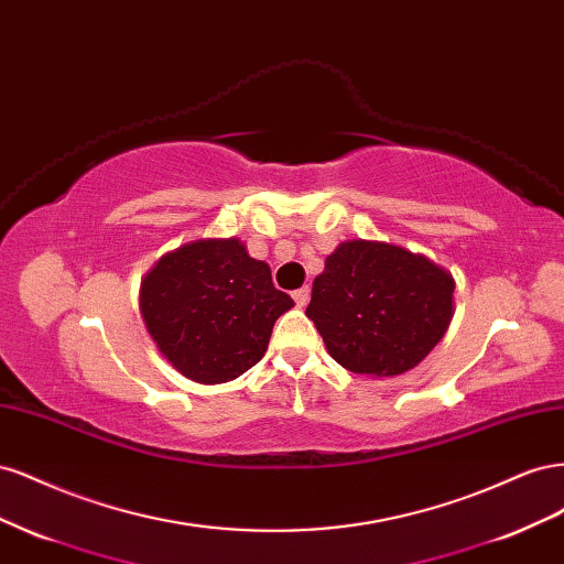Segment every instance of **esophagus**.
<instances>
[{"label":"esophagus","mask_w":564,"mask_h":564,"mask_svg":"<svg viewBox=\"0 0 564 564\" xmlns=\"http://www.w3.org/2000/svg\"><path fill=\"white\" fill-rule=\"evenodd\" d=\"M292 296H294V301H296L299 308H303V305H308V301H311V286H301V289H296V292H294Z\"/></svg>","instance_id":"34e87169"}]
</instances>
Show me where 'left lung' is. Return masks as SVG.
I'll return each mask as SVG.
<instances>
[{
	"instance_id": "8db88e82",
	"label": "left lung",
	"mask_w": 564,
	"mask_h": 564,
	"mask_svg": "<svg viewBox=\"0 0 564 564\" xmlns=\"http://www.w3.org/2000/svg\"><path fill=\"white\" fill-rule=\"evenodd\" d=\"M305 315L340 367L371 379L400 377L449 329L454 278L423 253L348 240L324 261Z\"/></svg>"
}]
</instances>
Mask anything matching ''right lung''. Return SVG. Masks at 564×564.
I'll list each match as a JSON object with an SVG mask.
<instances>
[{"label":"right lung","mask_w":564,"mask_h":564,"mask_svg":"<svg viewBox=\"0 0 564 564\" xmlns=\"http://www.w3.org/2000/svg\"><path fill=\"white\" fill-rule=\"evenodd\" d=\"M270 265L237 237L187 242L148 270L139 308L164 360L195 383L242 377L261 360L275 319L292 308Z\"/></svg>","instance_id":"obj_1"}]
</instances>
